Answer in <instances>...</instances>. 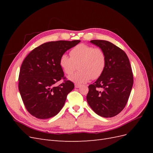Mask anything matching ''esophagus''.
Here are the masks:
<instances>
[{"instance_id": "1", "label": "esophagus", "mask_w": 153, "mask_h": 153, "mask_svg": "<svg viewBox=\"0 0 153 153\" xmlns=\"http://www.w3.org/2000/svg\"><path fill=\"white\" fill-rule=\"evenodd\" d=\"M75 88H80V87H81V85H80V84H76L75 85Z\"/></svg>"}]
</instances>
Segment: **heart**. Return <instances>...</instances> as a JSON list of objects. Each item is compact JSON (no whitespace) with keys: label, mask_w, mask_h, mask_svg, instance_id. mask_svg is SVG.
<instances>
[{"label":"heart","mask_w":153,"mask_h":153,"mask_svg":"<svg viewBox=\"0 0 153 153\" xmlns=\"http://www.w3.org/2000/svg\"><path fill=\"white\" fill-rule=\"evenodd\" d=\"M70 56L61 55L59 65L66 75H70L78 68L75 75L69 77V80L83 84L92 79H97L102 75L106 66V55L99 47H93L87 44H78L70 51Z\"/></svg>","instance_id":"b5f03b06"}]
</instances>
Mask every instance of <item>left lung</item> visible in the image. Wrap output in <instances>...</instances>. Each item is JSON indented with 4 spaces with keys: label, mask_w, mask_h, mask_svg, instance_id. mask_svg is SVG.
Here are the masks:
<instances>
[{
    "label": "left lung",
    "mask_w": 153,
    "mask_h": 153,
    "mask_svg": "<svg viewBox=\"0 0 153 153\" xmlns=\"http://www.w3.org/2000/svg\"><path fill=\"white\" fill-rule=\"evenodd\" d=\"M106 55V66L102 75L89 85L87 101L91 108L103 117H112L124 109L133 84L132 69L124 51L105 40H91Z\"/></svg>",
    "instance_id": "obj_1"
}]
</instances>
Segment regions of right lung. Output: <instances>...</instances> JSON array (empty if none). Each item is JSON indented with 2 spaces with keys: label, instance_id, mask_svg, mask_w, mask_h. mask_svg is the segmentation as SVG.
<instances>
[{
  "label": "right lung",
  "instance_id": "1",
  "mask_svg": "<svg viewBox=\"0 0 153 153\" xmlns=\"http://www.w3.org/2000/svg\"><path fill=\"white\" fill-rule=\"evenodd\" d=\"M80 40L57 41L36 47L23 61L18 77V89L27 111L38 119L56 115L65 103L67 95L75 87L64 76L59 65L61 55ZM62 79L58 86L55 82Z\"/></svg>",
  "mask_w": 153,
  "mask_h": 153
}]
</instances>
